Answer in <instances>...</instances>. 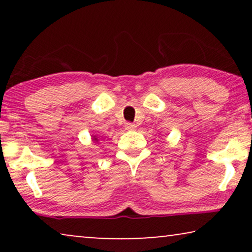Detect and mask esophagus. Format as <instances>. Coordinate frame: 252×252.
Masks as SVG:
<instances>
[{
  "label": "esophagus",
  "instance_id": "obj_1",
  "mask_svg": "<svg viewBox=\"0 0 252 252\" xmlns=\"http://www.w3.org/2000/svg\"><path fill=\"white\" fill-rule=\"evenodd\" d=\"M125 128L127 129V130H134L136 128V126L134 125V124H130V123H127L126 125H125Z\"/></svg>",
  "mask_w": 252,
  "mask_h": 252
}]
</instances>
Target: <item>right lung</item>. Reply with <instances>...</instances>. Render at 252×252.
Returning <instances> with one entry per match:
<instances>
[{"instance_id":"right-lung-1","label":"right lung","mask_w":252,"mask_h":252,"mask_svg":"<svg viewBox=\"0 0 252 252\" xmlns=\"http://www.w3.org/2000/svg\"><path fill=\"white\" fill-rule=\"evenodd\" d=\"M92 140H93V142H94V143H97L98 142V139H97V136H96V135H93L92 136Z\"/></svg>"}]
</instances>
